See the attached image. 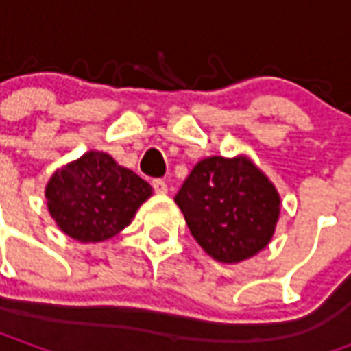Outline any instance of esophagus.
<instances>
[{
  "label": "esophagus",
  "mask_w": 351,
  "mask_h": 351,
  "mask_svg": "<svg viewBox=\"0 0 351 351\" xmlns=\"http://www.w3.org/2000/svg\"><path fill=\"white\" fill-rule=\"evenodd\" d=\"M152 188L156 193H167V182H165V180H161V178L152 180Z\"/></svg>",
  "instance_id": "34e87169"
}]
</instances>
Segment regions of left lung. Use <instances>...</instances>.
<instances>
[{"mask_svg": "<svg viewBox=\"0 0 351 351\" xmlns=\"http://www.w3.org/2000/svg\"><path fill=\"white\" fill-rule=\"evenodd\" d=\"M175 201L199 246L221 263H239L263 250L280 214L274 186L246 158L201 160Z\"/></svg>", "mask_w": 351, "mask_h": 351, "instance_id": "8db88e82", "label": "left lung"}]
</instances>
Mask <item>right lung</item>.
Instances as JSON below:
<instances>
[{
  "instance_id": "obj_1",
  "label": "right lung",
  "mask_w": 351,
  "mask_h": 351,
  "mask_svg": "<svg viewBox=\"0 0 351 351\" xmlns=\"http://www.w3.org/2000/svg\"><path fill=\"white\" fill-rule=\"evenodd\" d=\"M150 195V184L105 152L84 154L56 171L47 186L52 218L80 243L114 237Z\"/></svg>"
}]
</instances>
